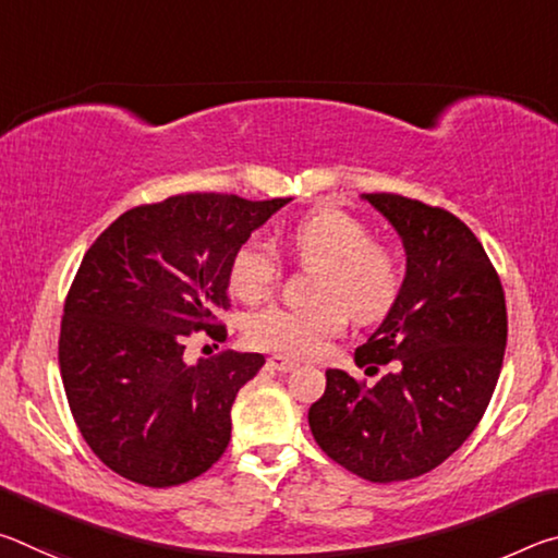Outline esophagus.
Listing matches in <instances>:
<instances>
[{"mask_svg": "<svg viewBox=\"0 0 558 558\" xmlns=\"http://www.w3.org/2000/svg\"><path fill=\"white\" fill-rule=\"evenodd\" d=\"M268 366H270L272 372L288 374V372H295L298 369V362H292V359H286V356H270L268 359Z\"/></svg>", "mask_w": 558, "mask_h": 558, "instance_id": "obj_1", "label": "esophagus"}]
</instances>
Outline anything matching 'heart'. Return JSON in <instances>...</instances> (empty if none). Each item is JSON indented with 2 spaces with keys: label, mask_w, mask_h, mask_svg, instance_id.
Masks as SVG:
<instances>
[{
  "label": "heart",
  "mask_w": 558,
  "mask_h": 558,
  "mask_svg": "<svg viewBox=\"0 0 558 558\" xmlns=\"http://www.w3.org/2000/svg\"><path fill=\"white\" fill-rule=\"evenodd\" d=\"M288 248L300 266L313 268V305L272 302L251 313L245 332L253 344L288 356H313L349 325L376 323L391 313L403 288V266L372 231L339 209L302 216L288 233ZM282 258L266 239H248L231 260L229 286L241 300H258L278 286Z\"/></svg>",
  "instance_id": "heart-1"
}]
</instances>
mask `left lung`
<instances>
[{
  "label": "left lung",
  "instance_id": "1",
  "mask_svg": "<svg viewBox=\"0 0 558 558\" xmlns=\"http://www.w3.org/2000/svg\"><path fill=\"white\" fill-rule=\"evenodd\" d=\"M364 199L401 235L403 288L354 352L379 379L329 369L307 421L317 446L349 472L401 483L438 468L483 418L502 369L507 305L483 243L458 216L399 194Z\"/></svg>",
  "mask_w": 558,
  "mask_h": 558
}]
</instances>
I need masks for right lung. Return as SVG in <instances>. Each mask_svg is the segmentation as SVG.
<instances>
[{"label":"right lung","mask_w":558,"mask_h":558,"mask_svg":"<svg viewBox=\"0 0 558 558\" xmlns=\"http://www.w3.org/2000/svg\"><path fill=\"white\" fill-rule=\"evenodd\" d=\"M288 202L177 194L118 216L83 256L59 364L75 426L112 472L174 487L223 456L235 393L266 359L226 349L192 366L184 344L223 342L235 251Z\"/></svg>","instance_id":"right-lung-1"}]
</instances>
